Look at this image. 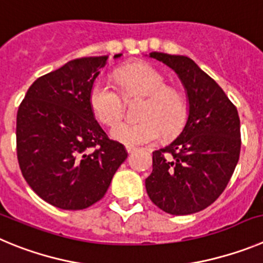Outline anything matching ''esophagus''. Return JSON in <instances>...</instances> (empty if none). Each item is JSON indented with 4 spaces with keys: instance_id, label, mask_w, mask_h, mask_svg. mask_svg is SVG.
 Listing matches in <instances>:
<instances>
[{
    "instance_id": "1",
    "label": "esophagus",
    "mask_w": 263,
    "mask_h": 263,
    "mask_svg": "<svg viewBox=\"0 0 263 263\" xmlns=\"http://www.w3.org/2000/svg\"><path fill=\"white\" fill-rule=\"evenodd\" d=\"M126 151H127V152H128V153H132V152H134V151H135V146L127 145V146H126Z\"/></svg>"
}]
</instances>
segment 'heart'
<instances>
[{
  "label": "heart",
  "instance_id": "heart-1",
  "mask_svg": "<svg viewBox=\"0 0 263 263\" xmlns=\"http://www.w3.org/2000/svg\"><path fill=\"white\" fill-rule=\"evenodd\" d=\"M120 91L108 82H94L89 94L94 117L106 126L117 123L124 114L126 102L141 97V122H120L111 129L112 139L124 145L137 146L156 141L161 131L176 135L187 119L189 103L183 91L166 84L161 72L148 64H131L117 72ZM122 94L120 95V93Z\"/></svg>",
  "mask_w": 263,
  "mask_h": 263
}]
</instances>
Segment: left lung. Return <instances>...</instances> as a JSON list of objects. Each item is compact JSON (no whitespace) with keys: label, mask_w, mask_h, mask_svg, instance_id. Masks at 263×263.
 Here are the masks:
<instances>
[{"label":"left lung","mask_w":263,"mask_h":263,"mask_svg":"<svg viewBox=\"0 0 263 263\" xmlns=\"http://www.w3.org/2000/svg\"><path fill=\"white\" fill-rule=\"evenodd\" d=\"M149 56L178 74L189 97V118L176 140L153 152L146 193L167 214H195L221 195L235 172L241 149L237 108L191 59L162 52Z\"/></svg>","instance_id":"obj_1"}]
</instances>
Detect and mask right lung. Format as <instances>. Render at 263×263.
Returning a JSON list of instances; mask_svg holds the SVG:
<instances>
[{
	"mask_svg": "<svg viewBox=\"0 0 263 263\" xmlns=\"http://www.w3.org/2000/svg\"><path fill=\"white\" fill-rule=\"evenodd\" d=\"M107 58L76 59L42 76L18 108L22 176L42 199L61 210H84L102 199L127 158L124 146L108 139L94 119L89 101Z\"/></svg>",
	"mask_w": 263,
	"mask_h": 263,
	"instance_id": "obj_1",
	"label": "right lung"
}]
</instances>
